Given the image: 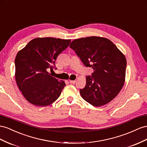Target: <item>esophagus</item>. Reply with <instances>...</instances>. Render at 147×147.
I'll list each match as a JSON object with an SVG mask.
<instances>
[{"label":"esophagus","instance_id":"1","mask_svg":"<svg viewBox=\"0 0 147 147\" xmlns=\"http://www.w3.org/2000/svg\"><path fill=\"white\" fill-rule=\"evenodd\" d=\"M75 82H76L75 80H69V83H72V84H74V83H75Z\"/></svg>","mask_w":147,"mask_h":147}]
</instances>
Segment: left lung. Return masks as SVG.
<instances>
[{"label": "left lung", "mask_w": 147, "mask_h": 147, "mask_svg": "<svg viewBox=\"0 0 147 147\" xmlns=\"http://www.w3.org/2000/svg\"><path fill=\"white\" fill-rule=\"evenodd\" d=\"M70 47L86 67L94 70L86 76L82 97L94 106L108 104L124 85L127 61L125 55L109 39L90 36L74 40Z\"/></svg>", "instance_id": "1"}]
</instances>
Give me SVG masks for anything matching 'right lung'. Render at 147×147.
Listing matches in <instances>:
<instances>
[{
  "instance_id": "obj_1",
  "label": "right lung",
  "mask_w": 147,
  "mask_h": 147,
  "mask_svg": "<svg viewBox=\"0 0 147 147\" xmlns=\"http://www.w3.org/2000/svg\"><path fill=\"white\" fill-rule=\"evenodd\" d=\"M70 39L37 38L17 53L15 59V80L26 100L34 106H46L60 96L65 86L48 72L58 55L69 46Z\"/></svg>"
}]
</instances>
